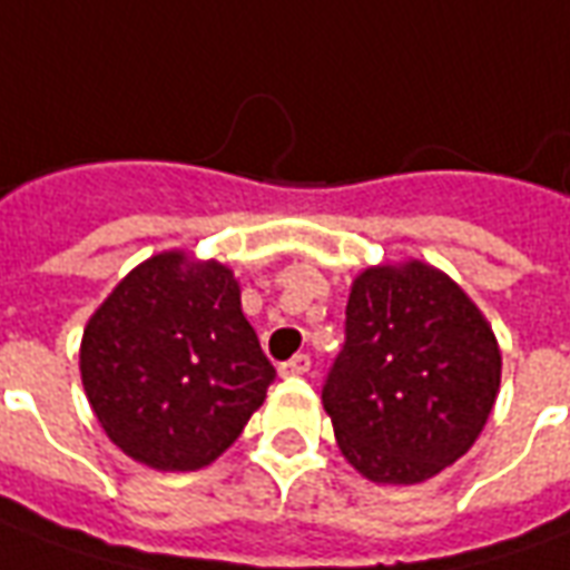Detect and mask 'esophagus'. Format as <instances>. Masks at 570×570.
<instances>
[{
	"mask_svg": "<svg viewBox=\"0 0 570 570\" xmlns=\"http://www.w3.org/2000/svg\"><path fill=\"white\" fill-rule=\"evenodd\" d=\"M312 370V357L308 354H293L289 361L281 364V376H305Z\"/></svg>",
	"mask_w": 570,
	"mask_h": 570,
	"instance_id": "34e87169",
	"label": "esophagus"
}]
</instances>
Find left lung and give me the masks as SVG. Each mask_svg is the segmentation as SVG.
I'll return each instance as SVG.
<instances>
[{
  "mask_svg": "<svg viewBox=\"0 0 570 570\" xmlns=\"http://www.w3.org/2000/svg\"><path fill=\"white\" fill-rule=\"evenodd\" d=\"M500 345L444 272L410 258L354 277L345 345L324 382L342 456L376 484H420L481 435L500 392Z\"/></svg>",
  "mask_w": 570,
  "mask_h": 570,
  "instance_id": "1",
  "label": "left lung"
}]
</instances>
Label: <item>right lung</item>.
Returning a JSON list of instances; mask_svg holds the SVG:
<instances>
[{
	"mask_svg": "<svg viewBox=\"0 0 570 570\" xmlns=\"http://www.w3.org/2000/svg\"><path fill=\"white\" fill-rule=\"evenodd\" d=\"M79 373L107 438L157 472L203 469L240 438L274 382L216 258L150 256L91 314Z\"/></svg>",
	"mask_w": 570,
	"mask_h": 570,
	"instance_id": "obj_1",
	"label": "right lung"
}]
</instances>
